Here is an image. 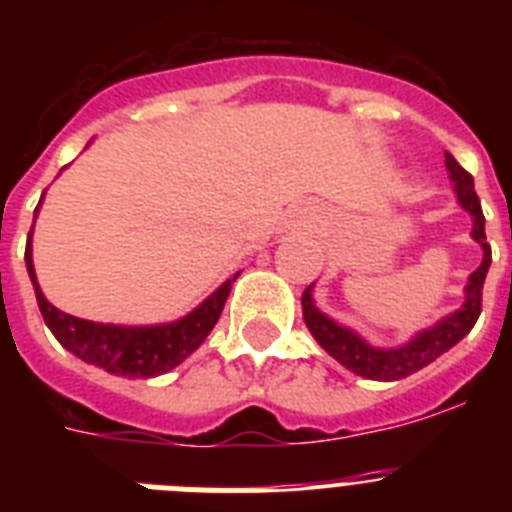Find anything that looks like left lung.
Returning <instances> with one entry per match:
<instances>
[{
	"label": "left lung",
	"mask_w": 512,
	"mask_h": 512,
	"mask_svg": "<svg viewBox=\"0 0 512 512\" xmlns=\"http://www.w3.org/2000/svg\"><path fill=\"white\" fill-rule=\"evenodd\" d=\"M446 169H449V179L454 182L456 200L464 210L472 215V238L482 246V264L477 271L469 274V282L464 287V305L438 320L428 330H420L418 336L410 338L408 343H402L397 348H377L372 343H366L359 333L351 328H343L336 320H330L325 312H320L312 300V284L302 295V318L310 328L312 338L328 351L338 364H343L348 372L359 374L366 379H377V382H395V379H405L410 374L420 372L423 366L433 364L441 354H446L449 348H454L461 338L467 336L469 330L477 323L479 312H482V287H485L487 269L492 264V251L485 235V215H482V205L474 192V179L469 171L459 166L451 153H446Z\"/></svg>",
	"instance_id": "obj_1"
}]
</instances>
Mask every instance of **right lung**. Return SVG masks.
<instances>
[{
    "instance_id": "obj_1",
    "label": "right lung",
    "mask_w": 512,
    "mask_h": 512,
    "mask_svg": "<svg viewBox=\"0 0 512 512\" xmlns=\"http://www.w3.org/2000/svg\"><path fill=\"white\" fill-rule=\"evenodd\" d=\"M38 207H35V215H38ZM25 264L30 282L35 287V297H38V307L43 312L45 325L51 328L58 343L74 356H79L81 361L99 366V369L115 374V377L130 379L166 374L174 366L182 364L189 354H194L202 346V341L210 336V330L215 328L217 318H220V312L225 307V300L230 295V287H233V282L241 274V271H235L233 277L220 284L200 307H194L189 315L174 320V323L110 325L74 318V315L61 312L45 300L33 266V228H30V235H27Z\"/></svg>"
}]
</instances>
